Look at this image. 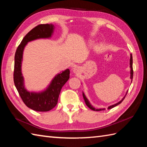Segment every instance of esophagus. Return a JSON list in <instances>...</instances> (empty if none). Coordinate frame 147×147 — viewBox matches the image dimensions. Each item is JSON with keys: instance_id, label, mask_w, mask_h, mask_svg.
Listing matches in <instances>:
<instances>
[{"instance_id": "1", "label": "esophagus", "mask_w": 147, "mask_h": 147, "mask_svg": "<svg viewBox=\"0 0 147 147\" xmlns=\"http://www.w3.org/2000/svg\"><path fill=\"white\" fill-rule=\"evenodd\" d=\"M73 72L74 73H76V74H78L80 72V69L78 67H75L73 69Z\"/></svg>"}]
</instances>
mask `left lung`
I'll list each match as a JSON object with an SVG mask.
<instances>
[{"mask_svg":"<svg viewBox=\"0 0 147 147\" xmlns=\"http://www.w3.org/2000/svg\"><path fill=\"white\" fill-rule=\"evenodd\" d=\"M130 67H131V80H133V57H132V55L131 54V57H130ZM127 93H126V94H127ZM83 98H84V100H85V104H86V105L88 106V107L90 109H92V110H93V111H104L105 109H95L94 107H93L91 105V104H90V102H89V101L88 100V99L86 98V97L85 96V94H84V93H83ZM125 96H124V97L120 101V102H119L118 103H117V104H114V105H111V106H109V107H108V109H112V108H113V107H115V106H117V105H119V104H120L123 101V100L124 99V98H125Z\"/></svg>","mask_w":147,"mask_h":147,"instance_id":"1","label":"left lung"}]
</instances>
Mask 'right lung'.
I'll return each mask as SVG.
<instances>
[{"instance_id":"right-lung-1","label":"right lung","mask_w":147,"mask_h":147,"mask_svg":"<svg viewBox=\"0 0 147 147\" xmlns=\"http://www.w3.org/2000/svg\"><path fill=\"white\" fill-rule=\"evenodd\" d=\"M54 29L52 24H42L36 26L26 34L16 49L14 56V82L22 100L28 107L38 112L51 111L57 104L62 87L69 78V69L58 74L45 91L41 93L29 92L24 88L23 77L21 74V62L23 52L26 43L38 38L51 37Z\"/></svg>"}]
</instances>
